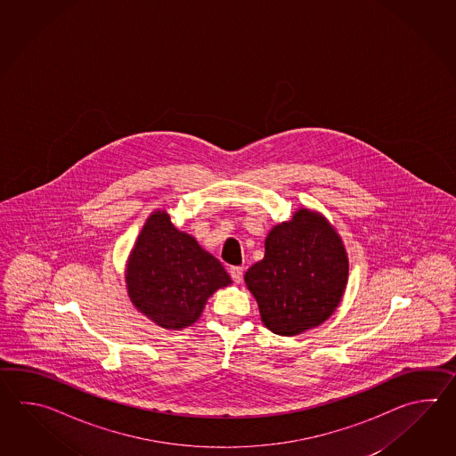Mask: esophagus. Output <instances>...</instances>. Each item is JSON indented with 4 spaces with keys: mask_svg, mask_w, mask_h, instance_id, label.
Returning <instances> with one entry per match:
<instances>
[{
    "mask_svg": "<svg viewBox=\"0 0 456 456\" xmlns=\"http://www.w3.org/2000/svg\"><path fill=\"white\" fill-rule=\"evenodd\" d=\"M230 275H232V281H236V283H241L242 267H238V265H232V267H230Z\"/></svg>",
    "mask_w": 456,
    "mask_h": 456,
    "instance_id": "34e87169",
    "label": "esophagus"
}]
</instances>
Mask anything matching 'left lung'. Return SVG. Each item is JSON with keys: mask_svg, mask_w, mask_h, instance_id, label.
<instances>
[{"mask_svg": "<svg viewBox=\"0 0 456 456\" xmlns=\"http://www.w3.org/2000/svg\"><path fill=\"white\" fill-rule=\"evenodd\" d=\"M349 259L330 222L300 208L290 222L275 224L265 238L264 259L244 273L259 305L264 326L279 336L316 328L339 306Z\"/></svg>", "mask_w": 456, "mask_h": 456, "instance_id": "8db88e82", "label": "left lung"}]
</instances>
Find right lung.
<instances>
[{
	"label": "right lung",
	"instance_id": "right-lung-1",
	"mask_svg": "<svg viewBox=\"0 0 456 456\" xmlns=\"http://www.w3.org/2000/svg\"><path fill=\"white\" fill-rule=\"evenodd\" d=\"M126 281L136 310L165 330H183L232 279L195 238L175 228L166 210H156L130 252Z\"/></svg>",
	"mask_w": 456,
	"mask_h": 456
}]
</instances>
